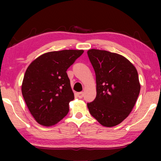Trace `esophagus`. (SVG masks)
Returning a JSON list of instances; mask_svg holds the SVG:
<instances>
[{
	"mask_svg": "<svg viewBox=\"0 0 161 161\" xmlns=\"http://www.w3.org/2000/svg\"><path fill=\"white\" fill-rule=\"evenodd\" d=\"M77 97L80 98V99H82L84 97V93L83 92H79V93H77Z\"/></svg>",
	"mask_w": 161,
	"mask_h": 161,
	"instance_id": "obj_1",
	"label": "esophagus"
}]
</instances>
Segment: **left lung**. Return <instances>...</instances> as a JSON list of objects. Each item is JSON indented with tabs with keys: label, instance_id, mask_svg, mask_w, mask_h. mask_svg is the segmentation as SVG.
<instances>
[{
	"label": "left lung",
	"instance_id": "left-lung-1",
	"mask_svg": "<svg viewBox=\"0 0 161 161\" xmlns=\"http://www.w3.org/2000/svg\"><path fill=\"white\" fill-rule=\"evenodd\" d=\"M87 54L97 82L96 98L87 103L89 113L103 126H116L129 115L139 95L137 70L116 53L92 49Z\"/></svg>",
	"mask_w": 161,
	"mask_h": 161
}]
</instances>
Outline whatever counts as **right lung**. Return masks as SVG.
Masks as SVG:
<instances>
[{
    "label": "right lung",
    "instance_id": "right-lung-1",
    "mask_svg": "<svg viewBox=\"0 0 161 161\" xmlns=\"http://www.w3.org/2000/svg\"><path fill=\"white\" fill-rule=\"evenodd\" d=\"M83 50H64L42 54L27 69L22 94L29 111L38 124L50 126L69 112L75 99L67 70Z\"/></svg>",
    "mask_w": 161,
    "mask_h": 161
}]
</instances>
